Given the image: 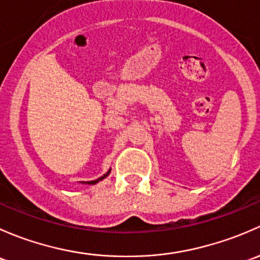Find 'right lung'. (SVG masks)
<instances>
[{
	"instance_id": "obj_1",
	"label": "right lung",
	"mask_w": 260,
	"mask_h": 260,
	"mask_svg": "<svg viewBox=\"0 0 260 260\" xmlns=\"http://www.w3.org/2000/svg\"><path fill=\"white\" fill-rule=\"evenodd\" d=\"M109 174H110V171H108V173H106L105 175H103V176H101V178L96 179V180H92V181H87V184H96V183H99V181H100V180H103V179H105L106 176L109 175Z\"/></svg>"
}]
</instances>
